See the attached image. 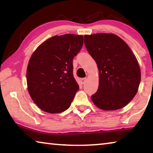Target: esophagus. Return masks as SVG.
Here are the masks:
<instances>
[{"label":"esophagus","mask_w":153,"mask_h":153,"mask_svg":"<svg viewBox=\"0 0 153 153\" xmlns=\"http://www.w3.org/2000/svg\"><path fill=\"white\" fill-rule=\"evenodd\" d=\"M79 80H80V82H81L82 84H84L86 82V78H81Z\"/></svg>","instance_id":"34e87169"}]
</instances>
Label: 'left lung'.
<instances>
[{
	"label": "left lung",
	"mask_w": 153,
	"mask_h": 153,
	"mask_svg": "<svg viewBox=\"0 0 153 153\" xmlns=\"http://www.w3.org/2000/svg\"><path fill=\"white\" fill-rule=\"evenodd\" d=\"M84 44L97 64L99 85L91 96L94 104L105 111L125 107L138 92L141 73L128 45L113 33L85 35Z\"/></svg>",
	"instance_id": "1"
}]
</instances>
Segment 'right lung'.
<instances>
[{
	"mask_svg": "<svg viewBox=\"0 0 153 153\" xmlns=\"http://www.w3.org/2000/svg\"><path fill=\"white\" fill-rule=\"evenodd\" d=\"M83 43L82 35L54 36L31 56L26 73L27 90L41 110L59 113L70 107L79 90L73 75V59Z\"/></svg>",
	"mask_w": 153,
	"mask_h": 153,
	"instance_id": "obj_1",
	"label": "right lung"
}]
</instances>
